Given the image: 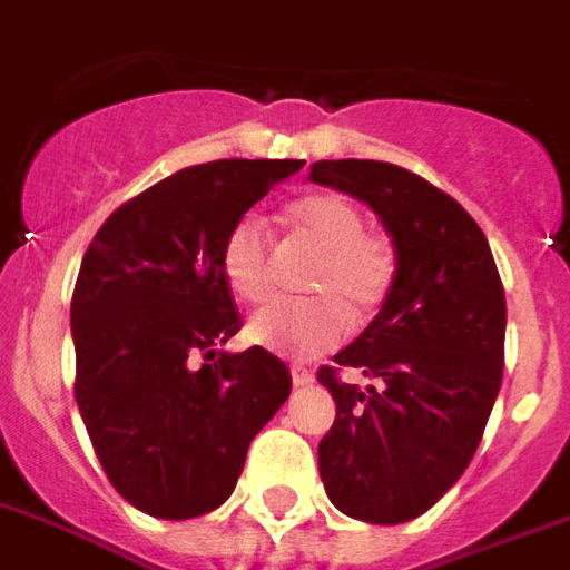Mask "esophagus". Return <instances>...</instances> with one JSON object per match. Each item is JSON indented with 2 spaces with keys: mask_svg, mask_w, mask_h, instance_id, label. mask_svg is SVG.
I'll list each match as a JSON object with an SVG mask.
<instances>
[{
  "mask_svg": "<svg viewBox=\"0 0 570 570\" xmlns=\"http://www.w3.org/2000/svg\"><path fill=\"white\" fill-rule=\"evenodd\" d=\"M291 382H294V387H309L315 375L309 370H291Z\"/></svg>",
  "mask_w": 570,
  "mask_h": 570,
  "instance_id": "34e87169",
  "label": "esophagus"
}]
</instances>
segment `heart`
Here are the masks:
<instances>
[{
	"label": "heart",
	"mask_w": 570,
	"mask_h": 570,
	"mask_svg": "<svg viewBox=\"0 0 570 570\" xmlns=\"http://www.w3.org/2000/svg\"><path fill=\"white\" fill-rule=\"evenodd\" d=\"M294 237L318 252L303 291L309 301L273 303L255 312L246 336L285 357H315L348 333V324H370L396 282V249L379 230L366 228L361 207L340 191H309L291 200ZM222 279L243 303L267 301L273 291V249L255 219L234 222L222 239Z\"/></svg>",
	"instance_id": "obj_1"
}]
</instances>
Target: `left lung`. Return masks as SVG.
I'll use <instances>...</instances> for the list:
<instances>
[{
	"mask_svg": "<svg viewBox=\"0 0 570 570\" xmlns=\"http://www.w3.org/2000/svg\"><path fill=\"white\" fill-rule=\"evenodd\" d=\"M309 179L370 204L396 249L382 312L318 370L336 402L321 481L354 520L405 523L460 481L481 444L502 387V279L478 222L412 170L340 158L315 161ZM342 368L371 384L342 383Z\"/></svg>",
	"mask_w": 570,
	"mask_h": 570,
	"instance_id": "1",
	"label": "left lung"
}]
</instances>
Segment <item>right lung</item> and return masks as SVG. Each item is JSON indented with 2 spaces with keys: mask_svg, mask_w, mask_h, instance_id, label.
<instances>
[{
  "mask_svg": "<svg viewBox=\"0 0 570 570\" xmlns=\"http://www.w3.org/2000/svg\"><path fill=\"white\" fill-rule=\"evenodd\" d=\"M297 158L183 168L114 209L89 243L75 297V400L117 493L161 520L219 508L249 442L291 393L288 366L243 327L222 279V239ZM200 353L205 363L194 366Z\"/></svg>",
  "mask_w": 570,
  "mask_h": 570,
  "instance_id": "1",
  "label": "right lung"
}]
</instances>
